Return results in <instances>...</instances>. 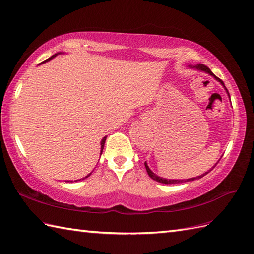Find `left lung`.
<instances>
[{"mask_svg":"<svg viewBox=\"0 0 254 254\" xmlns=\"http://www.w3.org/2000/svg\"><path fill=\"white\" fill-rule=\"evenodd\" d=\"M191 67H193V68H196V69H199V71H203V72H206V73H208L209 75H212V76H214L215 78H216L218 82H220L223 84V86L225 87V84H224V82L222 79H219L217 76H215V75L213 74V72L210 71V69L206 66V65H204V64H197V65H194V66H191ZM226 88V87H225ZM226 91H227L228 93V90H227V88H226ZM228 96H229V93H228ZM230 97V96H229ZM216 166V165H215ZM214 166V167H215ZM213 167V168H214ZM145 168H146V171H147V174H148V176L152 178L153 180H155V181H157V182H160V183H165V185H174V183H182V182H189V181H194V180H196V179H199V178H202V177H204L205 175H207L208 172L210 171H207V172H205L204 175H202V176H198V177H195V178H191V179H187V180H168V179H165V178H161V177H158V176H156L154 172L150 170L149 168H148V166L146 165V163H145Z\"/></svg>","mask_w":254,"mask_h":254,"instance_id":"8db88e82","label":"left lung"}]
</instances>
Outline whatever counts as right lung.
I'll return each mask as SVG.
<instances>
[{"mask_svg": "<svg viewBox=\"0 0 254 254\" xmlns=\"http://www.w3.org/2000/svg\"><path fill=\"white\" fill-rule=\"evenodd\" d=\"M57 55H55V56H52L51 58H49V59H47V60L46 61H49V60H51V59L52 58H55ZM46 61H44V62H46ZM44 62H42V63H44ZM105 142H106V137H104V138H102V141H101V150H100V155H101V153H102V149H104V146H105ZM91 175V172H90V174L89 175H87V176H86L85 178H87V177H89Z\"/></svg>", "mask_w": 254, "mask_h": 254, "instance_id": "right-lung-1", "label": "right lung"}]
</instances>
